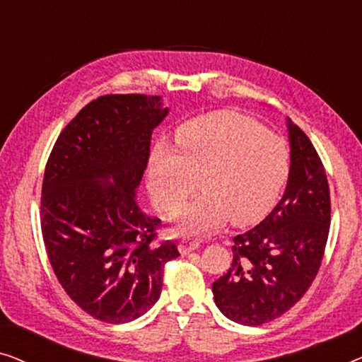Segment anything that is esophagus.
Listing matches in <instances>:
<instances>
[{"label": "esophagus", "mask_w": 362, "mask_h": 362, "mask_svg": "<svg viewBox=\"0 0 362 362\" xmlns=\"http://www.w3.org/2000/svg\"><path fill=\"white\" fill-rule=\"evenodd\" d=\"M177 249H180V252L182 255L189 254V252L199 249V242L197 240H189V239H182L181 244L177 245Z\"/></svg>", "instance_id": "1"}]
</instances>
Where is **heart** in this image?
<instances>
[{"mask_svg": "<svg viewBox=\"0 0 362 362\" xmlns=\"http://www.w3.org/2000/svg\"><path fill=\"white\" fill-rule=\"evenodd\" d=\"M288 148L279 135L237 112H214L186 122L175 148H155L148 187L166 214L181 209L196 189L202 194L176 217L177 232L201 235L230 219L247 226L264 217L288 176Z\"/></svg>", "mask_w": 362, "mask_h": 362, "instance_id": "heart-1", "label": "heart"}]
</instances>
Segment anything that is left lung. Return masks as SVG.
<instances>
[{"label":"left lung","instance_id":"8db88e82","mask_svg":"<svg viewBox=\"0 0 362 362\" xmlns=\"http://www.w3.org/2000/svg\"><path fill=\"white\" fill-rule=\"evenodd\" d=\"M290 173L274 211L235 235L229 270L212 284L221 313L235 323L260 326L298 303L318 274L329 234L326 171L305 132L286 118Z\"/></svg>","mask_w":362,"mask_h":362}]
</instances>
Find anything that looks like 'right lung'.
<instances>
[{"label":"right lung","mask_w":362,"mask_h":362,"mask_svg":"<svg viewBox=\"0 0 362 362\" xmlns=\"http://www.w3.org/2000/svg\"><path fill=\"white\" fill-rule=\"evenodd\" d=\"M168 112L161 97H98L64 128L44 171L49 262L72 301L105 323L145 315L160 298L166 262L180 257L175 242L153 244L161 221L135 197Z\"/></svg>","instance_id":"obj_1"}]
</instances>
